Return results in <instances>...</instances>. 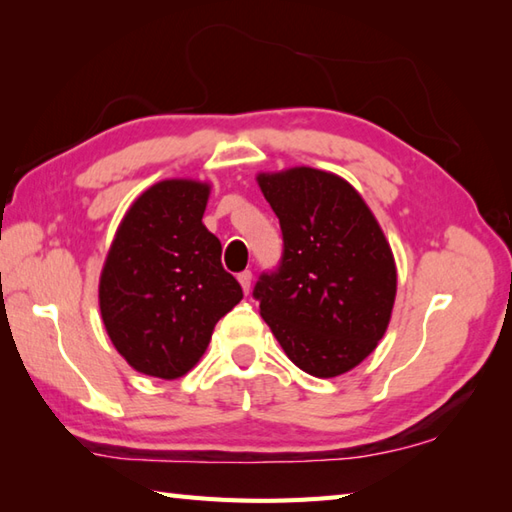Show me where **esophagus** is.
Segmentation results:
<instances>
[{"mask_svg": "<svg viewBox=\"0 0 512 512\" xmlns=\"http://www.w3.org/2000/svg\"><path fill=\"white\" fill-rule=\"evenodd\" d=\"M238 282H241L243 291L249 293V287H252V271H249V269L241 271V274H238Z\"/></svg>", "mask_w": 512, "mask_h": 512, "instance_id": "1", "label": "esophagus"}]
</instances>
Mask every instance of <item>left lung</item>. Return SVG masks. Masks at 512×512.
Wrapping results in <instances>:
<instances>
[{"label":"left lung","mask_w":512,"mask_h":512,"mask_svg":"<svg viewBox=\"0 0 512 512\" xmlns=\"http://www.w3.org/2000/svg\"><path fill=\"white\" fill-rule=\"evenodd\" d=\"M276 212L282 256L254 298L282 350L320 379L344 374L377 348L390 324L396 267L374 214L346 179L300 166L260 173Z\"/></svg>","instance_id":"8db88e82"}]
</instances>
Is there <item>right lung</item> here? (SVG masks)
<instances>
[{"label": "right lung", "mask_w": 512, "mask_h": 512, "mask_svg": "<svg viewBox=\"0 0 512 512\" xmlns=\"http://www.w3.org/2000/svg\"><path fill=\"white\" fill-rule=\"evenodd\" d=\"M208 195V184L190 179L142 192L102 267V322L129 366L149 377H184L243 298L221 265V241L201 223Z\"/></svg>", "instance_id": "right-lung-1"}]
</instances>
